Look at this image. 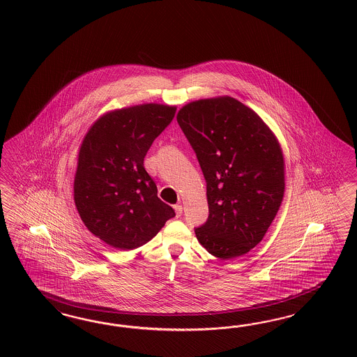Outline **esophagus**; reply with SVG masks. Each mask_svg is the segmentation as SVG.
I'll return each mask as SVG.
<instances>
[{
	"mask_svg": "<svg viewBox=\"0 0 357 357\" xmlns=\"http://www.w3.org/2000/svg\"><path fill=\"white\" fill-rule=\"evenodd\" d=\"M174 209H175V215H176V217L182 216V213H183V206H181V204H176V206H174Z\"/></svg>",
	"mask_w": 357,
	"mask_h": 357,
	"instance_id": "esophagus-1",
	"label": "esophagus"
}]
</instances>
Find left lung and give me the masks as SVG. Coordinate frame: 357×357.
<instances>
[{
  "label": "left lung",
  "instance_id": "left-lung-1",
  "mask_svg": "<svg viewBox=\"0 0 357 357\" xmlns=\"http://www.w3.org/2000/svg\"><path fill=\"white\" fill-rule=\"evenodd\" d=\"M176 120L206 178L209 216L195 229L197 241L220 259L248 254L284 197L279 141L255 111L227 96L191 102Z\"/></svg>",
  "mask_w": 357,
  "mask_h": 357
}]
</instances>
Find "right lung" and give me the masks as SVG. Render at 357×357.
I'll list each match as a JSON object with an SVG mask.
<instances>
[{
	"mask_svg": "<svg viewBox=\"0 0 357 357\" xmlns=\"http://www.w3.org/2000/svg\"><path fill=\"white\" fill-rule=\"evenodd\" d=\"M175 111L158 103L109 111L81 144L73 183L77 211L85 227L115 249L140 248L175 216L144 167L146 151Z\"/></svg>",
	"mask_w": 357,
	"mask_h": 357,
	"instance_id": "right-lung-1",
	"label": "right lung"
}]
</instances>
